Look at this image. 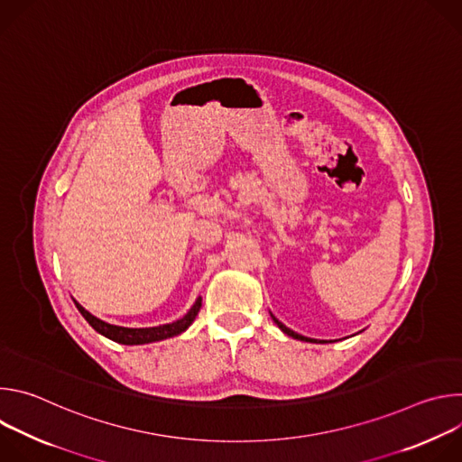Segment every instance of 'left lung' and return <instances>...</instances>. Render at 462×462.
I'll return each instance as SVG.
<instances>
[{
	"label": "left lung",
	"mask_w": 462,
	"mask_h": 462,
	"mask_svg": "<svg viewBox=\"0 0 462 462\" xmlns=\"http://www.w3.org/2000/svg\"><path fill=\"white\" fill-rule=\"evenodd\" d=\"M273 316V314H271ZM273 319H274V323L282 328V331L287 335V337H292L294 340H303V342H310V344H316V340H312V338H307V337H301V335H298V333H294V331H291V328L289 327H285L276 316H273Z\"/></svg>",
	"instance_id": "8db88e82"
}]
</instances>
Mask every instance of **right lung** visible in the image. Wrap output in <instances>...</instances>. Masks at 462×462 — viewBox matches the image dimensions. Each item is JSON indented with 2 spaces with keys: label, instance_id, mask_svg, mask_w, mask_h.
Masks as SVG:
<instances>
[{
  "label": "right lung",
  "instance_id": "obj_1",
  "mask_svg": "<svg viewBox=\"0 0 462 462\" xmlns=\"http://www.w3.org/2000/svg\"><path fill=\"white\" fill-rule=\"evenodd\" d=\"M201 301H203V298L199 296V298L195 300V303L191 305V309L180 319H177V321L157 325V327H141V328L111 325L107 321L98 319L91 312H88L79 301H75V305L80 310V314L88 319V323L95 328L97 333H100L102 337H106V338H109L113 342L124 344V346H143V344H152V342L166 340V338H171V337H177V335L184 333L186 328L193 323L197 312H199Z\"/></svg>",
  "mask_w": 462,
  "mask_h": 462
}]
</instances>
